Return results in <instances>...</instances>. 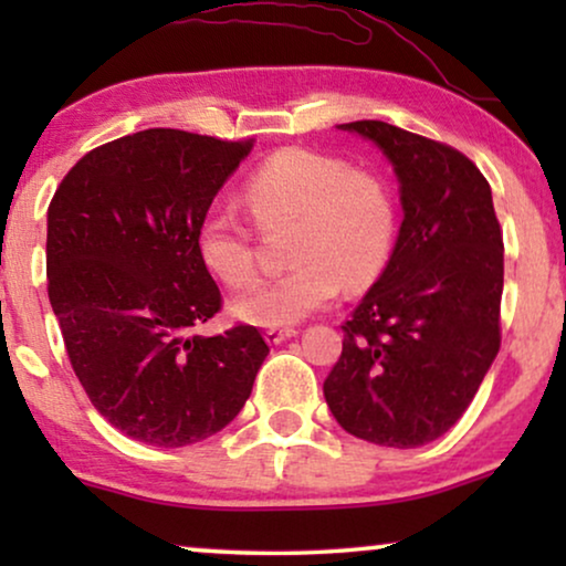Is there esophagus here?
<instances>
[{
	"instance_id": "1",
	"label": "esophagus",
	"mask_w": 566,
	"mask_h": 566,
	"mask_svg": "<svg viewBox=\"0 0 566 566\" xmlns=\"http://www.w3.org/2000/svg\"><path fill=\"white\" fill-rule=\"evenodd\" d=\"M298 335V329L296 327H270L268 332H265V339L270 345H277V343H283V339H289V337H296Z\"/></svg>"
}]
</instances>
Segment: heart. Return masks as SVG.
Returning a JSON list of instances; mask_svg holds the SVG:
<instances>
[{"label":"heart","mask_w":566,"mask_h":566,"mask_svg":"<svg viewBox=\"0 0 566 566\" xmlns=\"http://www.w3.org/2000/svg\"><path fill=\"white\" fill-rule=\"evenodd\" d=\"M244 203L265 234L291 229L293 265L237 301L260 327H285L319 312L347 285L360 291L384 273L397 237V206L381 177L312 149L275 151L244 182ZM203 265L231 289L258 277L254 231L229 208H211L196 231Z\"/></svg>","instance_id":"obj_1"}]
</instances>
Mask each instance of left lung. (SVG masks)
Instances as JSON below:
<instances>
[{"label":"left lung","instance_id":"1","mask_svg":"<svg viewBox=\"0 0 566 566\" xmlns=\"http://www.w3.org/2000/svg\"><path fill=\"white\" fill-rule=\"evenodd\" d=\"M339 128L391 161L405 221L389 265L343 324L324 399L350 436L417 448L461 420L500 350L502 229L467 154L384 120Z\"/></svg>","mask_w":566,"mask_h":566}]
</instances>
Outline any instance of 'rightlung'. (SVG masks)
<instances>
[{"instance_id": "obj_1", "label": "right lung", "mask_w": 566, "mask_h": 566, "mask_svg": "<svg viewBox=\"0 0 566 566\" xmlns=\"http://www.w3.org/2000/svg\"><path fill=\"white\" fill-rule=\"evenodd\" d=\"M252 142L149 128L84 154L49 206V298L82 389L128 438L180 448L227 428L270 353L260 329L200 324L221 291L198 223Z\"/></svg>"}]
</instances>
